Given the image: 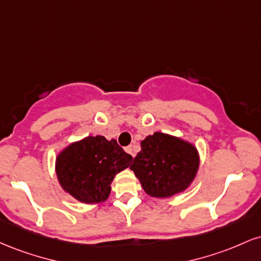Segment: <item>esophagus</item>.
<instances>
[{
  "label": "esophagus",
  "mask_w": 261,
  "mask_h": 261,
  "mask_svg": "<svg viewBox=\"0 0 261 261\" xmlns=\"http://www.w3.org/2000/svg\"><path fill=\"white\" fill-rule=\"evenodd\" d=\"M125 151H126L127 153H130L131 155H133V157H135V151H134V146L133 145L127 146V147L125 148Z\"/></svg>",
  "instance_id": "1"
}]
</instances>
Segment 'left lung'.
Segmentation results:
<instances>
[{
	"label": "left lung",
	"mask_w": 261,
	"mask_h": 261,
	"mask_svg": "<svg viewBox=\"0 0 261 261\" xmlns=\"http://www.w3.org/2000/svg\"><path fill=\"white\" fill-rule=\"evenodd\" d=\"M197 168L195 147L162 133H154L141 142V151L130 167L143 190L153 197H169L185 190Z\"/></svg>",
	"instance_id": "1"
}]
</instances>
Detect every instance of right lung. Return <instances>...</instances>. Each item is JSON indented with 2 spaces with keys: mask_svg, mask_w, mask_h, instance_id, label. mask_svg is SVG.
Returning <instances> with one entry per match:
<instances>
[{
  "mask_svg": "<svg viewBox=\"0 0 261 261\" xmlns=\"http://www.w3.org/2000/svg\"><path fill=\"white\" fill-rule=\"evenodd\" d=\"M133 162L115 140L89 136L72 143L59 154L56 173L61 187L81 202L95 203L108 199L116 173Z\"/></svg>",
  "mask_w": 261,
  "mask_h": 261,
  "instance_id": "obj_1",
  "label": "right lung"
}]
</instances>
